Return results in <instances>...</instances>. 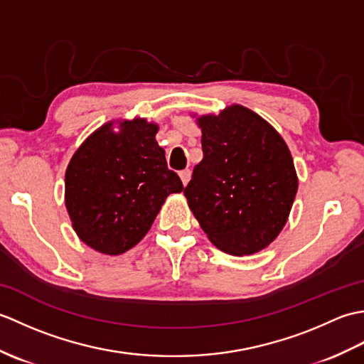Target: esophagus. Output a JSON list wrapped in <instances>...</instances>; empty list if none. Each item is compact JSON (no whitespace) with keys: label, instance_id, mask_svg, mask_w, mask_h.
<instances>
[{"label":"esophagus","instance_id":"obj_1","mask_svg":"<svg viewBox=\"0 0 364 364\" xmlns=\"http://www.w3.org/2000/svg\"><path fill=\"white\" fill-rule=\"evenodd\" d=\"M180 178H181V181H183L184 186H186V184L189 183V180H191V170H189V168L181 170V172H180Z\"/></svg>","mask_w":364,"mask_h":364}]
</instances>
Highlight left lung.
<instances>
[{
  "label": "left lung",
  "mask_w": 364,
  "mask_h": 364,
  "mask_svg": "<svg viewBox=\"0 0 364 364\" xmlns=\"http://www.w3.org/2000/svg\"><path fill=\"white\" fill-rule=\"evenodd\" d=\"M203 159L184 188L191 211L222 252L253 255L280 235L297 194L288 145L241 105L197 117Z\"/></svg>",
  "instance_id": "obj_1"
}]
</instances>
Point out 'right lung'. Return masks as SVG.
<instances>
[{"label": "right lung", "mask_w": 364, "mask_h": 364, "mask_svg": "<svg viewBox=\"0 0 364 364\" xmlns=\"http://www.w3.org/2000/svg\"><path fill=\"white\" fill-rule=\"evenodd\" d=\"M159 127L136 117L107 122L75 151L65 170V208L75 233L105 255H122L149 233L183 183L156 142Z\"/></svg>", "instance_id": "obj_1"}]
</instances>
